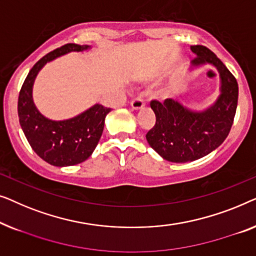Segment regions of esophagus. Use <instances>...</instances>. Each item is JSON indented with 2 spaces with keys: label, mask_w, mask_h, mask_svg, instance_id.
<instances>
[{
  "label": "esophagus",
  "mask_w": 256,
  "mask_h": 256,
  "mask_svg": "<svg viewBox=\"0 0 256 256\" xmlns=\"http://www.w3.org/2000/svg\"><path fill=\"white\" fill-rule=\"evenodd\" d=\"M144 106H145V103H144V100L140 98V97H136L131 102V108L133 110H140L142 109Z\"/></svg>",
  "instance_id": "34e87169"
}]
</instances>
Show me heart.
Returning a JSON list of instances; mask_svg holds the SVG:
<instances>
[{
    "instance_id": "1",
    "label": "heart",
    "mask_w": 256,
    "mask_h": 256,
    "mask_svg": "<svg viewBox=\"0 0 256 256\" xmlns=\"http://www.w3.org/2000/svg\"><path fill=\"white\" fill-rule=\"evenodd\" d=\"M161 96H162V97L168 96V92H167V90H164L162 92H161Z\"/></svg>"
}]
</instances>
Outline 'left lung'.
Here are the masks:
<instances>
[{
    "mask_svg": "<svg viewBox=\"0 0 256 256\" xmlns=\"http://www.w3.org/2000/svg\"><path fill=\"white\" fill-rule=\"evenodd\" d=\"M195 54L190 70L211 64L220 78L218 98L202 111L167 98L164 103L152 100L156 125L146 134L150 146L162 159L176 164L198 160L218 148L232 128L238 106V82L220 59L202 45L190 48Z\"/></svg>",
    "mask_w": 256,
    "mask_h": 256,
    "instance_id": "obj_1",
    "label": "left lung"
}]
</instances>
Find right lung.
I'll return each mask as SVG.
<instances>
[{"label":"right lung","instance_id":"right-lung-1","mask_svg":"<svg viewBox=\"0 0 256 256\" xmlns=\"http://www.w3.org/2000/svg\"><path fill=\"white\" fill-rule=\"evenodd\" d=\"M89 45L66 44L50 52L28 72L18 96L20 124L32 150L42 160L56 167L84 162L92 156L104 128L109 108L95 104L70 120H52L37 109L34 102V84L42 67L70 52L90 50Z\"/></svg>","mask_w":256,"mask_h":256}]
</instances>
